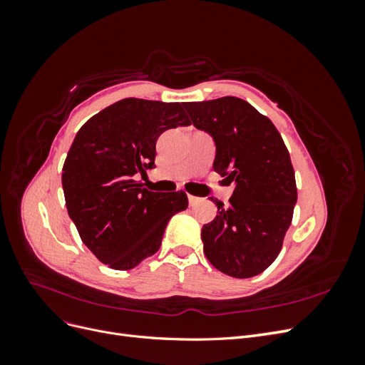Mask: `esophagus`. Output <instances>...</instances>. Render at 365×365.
Returning a JSON list of instances; mask_svg holds the SVG:
<instances>
[{"instance_id":"1","label":"esophagus","mask_w":365,"mask_h":365,"mask_svg":"<svg viewBox=\"0 0 365 365\" xmlns=\"http://www.w3.org/2000/svg\"><path fill=\"white\" fill-rule=\"evenodd\" d=\"M201 201V197H197V196H193V195H189V204L193 207V205H196L197 202Z\"/></svg>"}]
</instances>
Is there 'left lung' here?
I'll return each instance as SVG.
<instances>
[{
	"mask_svg": "<svg viewBox=\"0 0 365 365\" xmlns=\"http://www.w3.org/2000/svg\"><path fill=\"white\" fill-rule=\"evenodd\" d=\"M182 106L190 123L215 138V172L236 184L228 207L210 197L217 215L202 227L205 257L231 277H254L277 259L292 222L297 184L289 152L272 121L242 98Z\"/></svg>",
	"mask_w": 365,
	"mask_h": 365,
	"instance_id": "left-lung-1",
	"label": "left lung"
}]
</instances>
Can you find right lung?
<instances>
[{"instance_id":"add662e5","label":"right lung","mask_w":365,"mask_h":365,"mask_svg":"<svg viewBox=\"0 0 365 365\" xmlns=\"http://www.w3.org/2000/svg\"><path fill=\"white\" fill-rule=\"evenodd\" d=\"M181 103L129 97L79 129L62 168L68 215L83 244L109 268L132 269L155 254L185 192H150L135 180L155 163L164 130L189 126Z\"/></svg>"}]
</instances>
